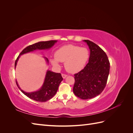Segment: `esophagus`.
Here are the masks:
<instances>
[{
  "label": "esophagus",
  "instance_id": "1",
  "mask_svg": "<svg viewBox=\"0 0 133 133\" xmlns=\"http://www.w3.org/2000/svg\"><path fill=\"white\" fill-rule=\"evenodd\" d=\"M62 77H63V79H65V78L66 77V76H67V75L64 74H62Z\"/></svg>",
  "mask_w": 133,
  "mask_h": 133
}]
</instances>
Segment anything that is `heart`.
I'll list each match as a JSON object with an SVG mask.
<instances>
[{
  "label": "heart",
  "mask_w": 133,
  "mask_h": 133,
  "mask_svg": "<svg viewBox=\"0 0 133 133\" xmlns=\"http://www.w3.org/2000/svg\"><path fill=\"white\" fill-rule=\"evenodd\" d=\"M55 58L51 63L55 67H60V62H64L66 70L76 73L85 67L89 58V51L85 48L69 44L59 48L55 52Z\"/></svg>",
  "instance_id": "heart-1"
}]
</instances>
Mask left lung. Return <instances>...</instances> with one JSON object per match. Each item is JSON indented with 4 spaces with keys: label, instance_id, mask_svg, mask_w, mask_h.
<instances>
[{
    "label": "left lung",
    "instance_id": "1",
    "mask_svg": "<svg viewBox=\"0 0 133 133\" xmlns=\"http://www.w3.org/2000/svg\"><path fill=\"white\" fill-rule=\"evenodd\" d=\"M90 49L89 62L83 70L74 75V94L82 99H89L99 95L105 88L110 70L106 53L98 45L84 40Z\"/></svg>",
    "mask_w": 133,
    "mask_h": 133
}]
</instances>
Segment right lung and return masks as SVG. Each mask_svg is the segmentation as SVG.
Returning <instances> with one entry per match:
<instances>
[{"mask_svg":"<svg viewBox=\"0 0 133 133\" xmlns=\"http://www.w3.org/2000/svg\"><path fill=\"white\" fill-rule=\"evenodd\" d=\"M57 42L58 41L39 42L33 44V45L27 46L20 53L18 57L16 60L15 63V68L17 66L18 60L21 55L36 50H48L50 49L51 47H53V46H54V44L57 43ZM43 58L48 65L49 64V60L46 57H43ZM63 79V78L60 73H54V72L49 70H47L43 85L41 88L37 91L33 92L24 91L20 88L17 80H16V83H17L19 89L28 97L37 102H45L51 99L57 93L59 84Z\"/></svg>","mask_w":133,"mask_h":133,"instance_id":"obj_1","label":"right lung"}]
</instances>
